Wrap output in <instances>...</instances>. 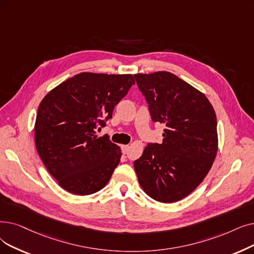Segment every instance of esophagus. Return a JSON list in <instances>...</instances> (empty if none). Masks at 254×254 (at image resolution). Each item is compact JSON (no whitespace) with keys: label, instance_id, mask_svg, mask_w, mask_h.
I'll use <instances>...</instances> for the list:
<instances>
[{"label":"esophagus","instance_id":"esophagus-1","mask_svg":"<svg viewBox=\"0 0 254 254\" xmlns=\"http://www.w3.org/2000/svg\"><path fill=\"white\" fill-rule=\"evenodd\" d=\"M128 148H129L128 145H123V146H121V149H123V153L126 154L127 152V150H128Z\"/></svg>","mask_w":254,"mask_h":254}]
</instances>
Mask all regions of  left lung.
Listing matches in <instances>:
<instances>
[{
	"label": "left lung",
	"mask_w": 254,
	"mask_h": 254,
	"mask_svg": "<svg viewBox=\"0 0 254 254\" xmlns=\"http://www.w3.org/2000/svg\"><path fill=\"white\" fill-rule=\"evenodd\" d=\"M151 119L164 124L161 144H148L134 162L138 181L152 199L182 200L201 184L218 151L217 117L207 97L169 71L136 73Z\"/></svg>",
	"instance_id": "obj_1"
}]
</instances>
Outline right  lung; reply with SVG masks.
<instances>
[{"label":"right lung","instance_id":"obj_1","mask_svg":"<svg viewBox=\"0 0 254 254\" xmlns=\"http://www.w3.org/2000/svg\"><path fill=\"white\" fill-rule=\"evenodd\" d=\"M133 74L81 72L56 86L39 104L34 127L37 152L62 189L73 195L102 190L121 158V148L96 128L112 118Z\"/></svg>","mask_w":254,"mask_h":254}]
</instances>
